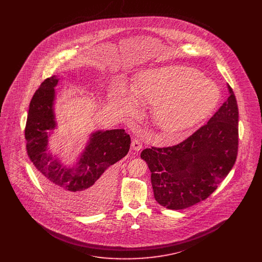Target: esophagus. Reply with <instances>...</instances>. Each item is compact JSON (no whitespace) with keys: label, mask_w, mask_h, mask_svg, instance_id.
I'll list each match as a JSON object with an SVG mask.
<instances>
[{"label":"esophagus","mask_w":262,"mask_h":262,"mask_svg":"<svg viewBox=\"0 0 262 262\" xmlns=\"http://www.w3.org/2000/svg\"><path fill=\"white\" fill-rule=\"evenodd\" d=\"M132 147H133V149L136 150V151H139L142 148V143L140 142L139 139L134 138L133 141H132Z\"/></svg>","instance_id":"esophagus-1"}]
</instances>
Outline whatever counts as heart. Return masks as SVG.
Returning a JSON list of instances; mask_svg holds the SVG:
<instances>
[{"mask_svg":"<svg viewBox=\"0 0 262 262\" xmlns=\"http://www.w3.org/2000/svg\"><path fill=\"white\" fill-rule=\"evenodd\" d=\"M136 97L155 106L156 124L168 136H174L194 126L210 116L221 99L215 82L199 71L183 66H163L137 75L133 84ZM110 98L127 112L137 101L125 88H115Z\"/></svg>","mask_w":262,"mask_h":262,"instance_id":"b5f03b06","label":"heart"}]
</instances>
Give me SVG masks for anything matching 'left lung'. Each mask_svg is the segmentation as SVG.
Returning a JSON list of instances; mask_svg holds the SVG:
<instances>
[{
	"instance_id": "1",
	"label": "left lung",
	"mask_w": 262,
	"mask_h": 262,
	"mask_svg": "<svg viewBox=\"0 0 262 262\" xmlns=\"http://www.w3.org/2000/svg\"><path fill=\"white\" fill-rule=\"evenodd\" d=\"M207 124L184 141L168 147L146 148L156 201L180 210L206 200L232 170L238 146V110L233 89Z\"/></svg>"
}]
</instances>
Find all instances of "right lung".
Segmentation results:
<instances>
[{
    "mask_svg": "<svg viewBox=\"0 0 262 262\" xmlns=\"http://www.w3.org/2000/svg\"><path fill=\"white\" fill-rule=\"evenodd\" d=\"M59 78H46L30 101L25 125L26 150L40 183L64 207L77 213L96 210L109 200L115 186L111 166L127 154L130 137L125 129L91 134L75 167L63 166L48 152V137L56 127L54 101Z\"/></svg>",
    "mask_w": 262,
    "mask_h": 262,
    "instance_id": "1",
    "label": "right lung"
}]
</instances>
